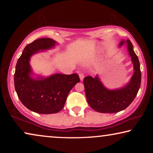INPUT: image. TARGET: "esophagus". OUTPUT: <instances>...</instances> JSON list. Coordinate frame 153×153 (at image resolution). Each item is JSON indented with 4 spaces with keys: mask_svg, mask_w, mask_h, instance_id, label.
<instances>
[{
    "mask_svg": "<svg viewBox=\"0 0 153 153\" xmlns=\"http://www.w3.org/2000/svg\"><path fill=\"white\" fill-rule=\"evenodd\" d=\"M79 77L80 80H81V81H82V80L84 79V74H83V73H80V74H79Z\"/></svg>",
    "mask_w": 153,
    "mask_h": 153,
    "instance_id": "1",
    "label": "esophagus"
}]
</instances>
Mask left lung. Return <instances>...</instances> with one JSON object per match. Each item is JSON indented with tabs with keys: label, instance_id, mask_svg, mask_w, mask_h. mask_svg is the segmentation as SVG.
Returning a JSON list of instances; mask_svg holds the SVG:
<instances>
[{
	"label": "left lung",
	"instance_id": "8db88e82",
	"mask_svg": "<svg viewBox=\"0 0 153 153\" xmlns=\"http://www.w3.org/2000/svg\"><path fill=\"white\" fill-rule=\"evenodd\" d=\"M126 45L134 66V74L129 82L120 88L108 89L97 75L94 77L87 76L84 85L87 101L94 111L102 113H117L126 108L135 98L140 87L141 71L138 58L134 53L129 40H122L121 47Z\"/></svg>",
	"mask_w": 153,
	"mask_h": 153
}]
</instances>
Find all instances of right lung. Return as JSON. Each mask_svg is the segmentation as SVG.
I'll return each mask as SVG.
<instances>
[{"label": "right lung", "instance_id": "obj_1", "mask_svg": "<svg viewBox=\"0 0 153 153\" xmlns=\"http://www.w3.org/2000/svg\"><path fill=\"white\" fill-rule=\"evenodd\" d=\"M57 42L43 38L29 44L17 61L14 75L15 88L21 102L28 109L40 114L56 113L63 108L67 96L77 83V74H55L48 77L36 76L30 61L35 54L55 48Z\"/></svg>", "mask_w": 153, "mask_h": 153}]
</instances>
